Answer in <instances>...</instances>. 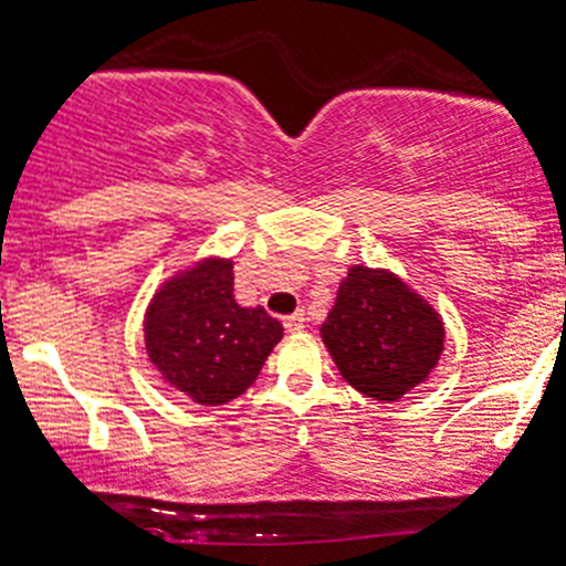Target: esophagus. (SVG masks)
<instances>
[{
	"label": "esophagus",
	"instance_id": "1",
	"mask_svg": "<svg viewBox=\"0 0 566 566\" xmlns=\"http://www.w3.org/2000/svg\"><path fill=\"white\" fill-rule=\"evenodd\" d=\"M304 313H295V315H287V318H284V329L287 332H298V329H304Z\"/></svg>",
	"mask_w": 566,
	"mask_h": 566
}]
</instances>
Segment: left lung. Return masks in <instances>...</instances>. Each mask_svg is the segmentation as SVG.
I'll list each match as a JSON object with an SVG mask.
<instances>
[{"instance_id":"left-lung-1","label":"left lung","mask_w":566,"mask_h":566,"mask_svg":"<svg viewBox=\"0 0 566 566\" xmlns=\"http://www.w3.org/2000/svg\"><path fill=\"white\" fill-rule=\"evenodd\" d=\"M321 337L352 388L379 402H396L436 368L443 324L394 273L352 268Z\"/></svg>"}]
</instances>
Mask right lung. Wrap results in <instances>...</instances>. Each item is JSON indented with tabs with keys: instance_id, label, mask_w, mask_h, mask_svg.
I'll list each match as a JSON object with an SVG mask.
<instances>
[{
	"instance_id": "1",
	"label": "right lung",
	"mask_w": 566,
	"mask_h": 566,
	"mask_svg": "<svg viewBox=\"0 0 566 566\" xmlns=\"http://www.w3.org/2000/svg\"><path fill=\"white\" fill-rule=\"evenodd\" d=\"M279 340L276 318L234 301L231 259H206L170 279L145 318L150 363L198 405H226L245 394Z\"/></svg>"
}]
</instances>
